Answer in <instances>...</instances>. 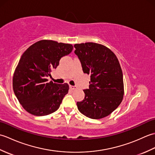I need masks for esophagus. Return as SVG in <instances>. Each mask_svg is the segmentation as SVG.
Masks as SVG:
<instances>
[{
  "mask_svg": "<svg viewBox=\"0 0 155 155\" xmlns=\"http://www.w3.org/2000/svg\"><path fill=\"white\" fill-rule=\"evenodd\" d=\"M69 87H70V88L71 90H74V89H76V88H77V87L76 86H72V85H70V86H69Z\"/></svg>",
  "mask_w": 155,
  "mask_h": 155,
  "instance_id": "34e87169",
  "label": "esophagus"
}]
</instances>
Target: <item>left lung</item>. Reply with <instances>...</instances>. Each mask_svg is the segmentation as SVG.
Returning <instances> with one entry per match:
<instances>
[{"mask_svg":"<svg viewBox=\"0 0 155 155\" xmlns=\"http://www.w3.org/2000/svg\"><path fill=\"white\" fill-rule=\"evenodd\" d=\"M75 54L84 73L91 75L84 98L77 102L78 109L90 118L99 119L119 106L124 94L123 75L117 57L104 45L86 42L75 44Z\"/></svg>","mask_w":155,"mask_h":155,"instance_id":"8db88e82","label":"left lung"}]
</instances>
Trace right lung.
Wrapping results in <instances>:
<instances>
[{"label":"right lung","mask_w":155,"mask_h":155,"mask_svg":"<svg viewBox=\"0 0 155 155\" xmlns=\"http://www.w3.org/2000/svg\"><path fill=\"white\" fill-rule=\"evenodd\" d=\"M71 44L51 40L35 42L22 54L12 80L13 91L22 107L35 116H45L58 109L68 93V84L48 83V77L62 57L69 54Z\"/></svg>","instance_id":"1"}]
</instances>
